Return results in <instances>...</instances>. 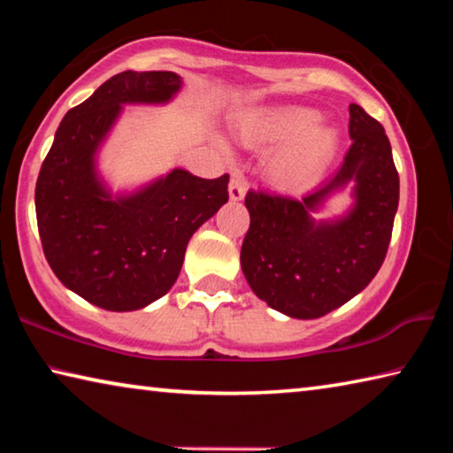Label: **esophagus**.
I'll use <instances>...</instances> for the list:
<instances>
[{"label": "esophagus", "mask_w": 453, "mask_h": 453, "mask_svg": "<svg viewBox=\"0 0 453 453\" xmlns=\"http://www.w3.org/2000/svg\"><path fill=\"white\" fill-rule=\"evenodd\" d=\"M245 196V183L242 180H232L229 181V197L234 199V202H240Z\"/></svg>", "instance_id": "34e87169"}]
</instances>
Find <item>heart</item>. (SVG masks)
<instances>
[{
    "mask_svg": "<svg viewBox=\"0 0 453 453\" xmlns=\"http://www.w3.org/2000/svg\"><path fill=\"white\" fill-rule=\"evenodd\" d=\"M318 121L305 107H273L243 116L237 134L254 148H278L267 159V175L280 189L300 191L319 178L337 148L334 129Z\"/></svg>",
    "mask_w": 453,
    "mask_h": 453,
    "instance_id": "b5f03b06",
    "label": "heart"
}]
</instances>
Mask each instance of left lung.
<instances>
[{
  "label": "left lung",
  "instance_id": "1",
  "mask_svg": "<svg viewBox=\"0 0 453 453\" xmlns=\"http://www.w3.org/2000/svg\"><path fill=\"white\" fill-rule=\"evenodd\" d=\"M349 150L318 189L294 199L250 189V229L242 243V270L254 294L289 318L313 319L357 296L386 259L400 202L392 145L378 119L349 105ZM351 180L357 205L343 220L316 225L320 203Z\"/></svg>",
  "mask_w": 453,
  "mask_h": 453
}]
</instances>
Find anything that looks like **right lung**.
Here are the masks:
<instances>
[{"mask_svg":"<svg viewBox=\"0 0 453 453\" xmlns=\"http://www.w3.org/2000/svg\"><path fill=\"white\" fill-rule=\"evenodd\" d=\"M181 86L173 72H121L61 119L35 183L42 248L58 280L110 311H134L165 296L189 237L227 194L229 175L203 180L186 170L134 196L111 199L96 175L97 145L121 104H164Z\"/></svg>","mask_w":453,"mask_h":453,"instance_id":"1","label":"right lung"}]
</instances>
